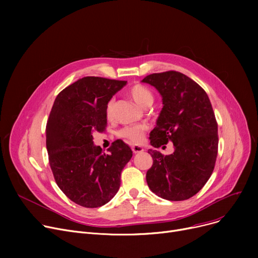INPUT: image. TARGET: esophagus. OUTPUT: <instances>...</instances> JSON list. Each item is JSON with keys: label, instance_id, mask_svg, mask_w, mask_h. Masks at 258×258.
<instances>
[{"label": "esophagus", "instance_id": "1", "mask_svg": "<svg viewBox=\"0 0 258 258\" xmlns=\"http://www.w3.org/2000/svg\"><path fill=\"white\" fill-rule=\"evenodd\" d=\"M132 151H133L134 154H139V153H142L144 150H143V147H141L139 145H133Z\"/></svg>", "mask_w": 258, "mask_h": 258}]
</instances>
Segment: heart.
I'll use <instances>...</instances> for the list:
<instances>
[{
    "instance_id": "b5f03b06",
    "label": "heart",
    "mask_w": 258,
    "mask_h": 258,
    "mask_svg": "<svg viewBox=\"0 0 258 258\" xmlns=\"http://www.w3.org/2000/svg\"><path fill=\"white\" fill-rule=\"evenodd\" d=\"M130 96L132 99L136 102L141 107H148L154 103L155 96L154 93L145 86L136 85L130 89ZM114 104L115 100L111 99L106 105L105 114L108 119L113 118L114 115ZM147 131V126L144 124H136V125H127L123 128H121L118 132V136L122 139L126 140L127 142L138 144L143 141L145 132Z\"/></svg>"
}]
</instances>
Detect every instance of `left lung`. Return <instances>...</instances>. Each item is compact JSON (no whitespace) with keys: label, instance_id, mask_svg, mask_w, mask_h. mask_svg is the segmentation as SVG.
Here are the masks:
<instances>
[{"label":"left lung","instance_id":"obj_1","mask_svg":"<svg viewBox=\"0 0 258 258\" xmlns=\"http://www.w3.org/2000/svg\"><path fill=\"white\" fill-rule=\"evenodd\" d=\"M142 83L155 87L163 107L151 132V144L159 148L173 143L174 152L164 156L148 151L154 163L146 182L158 197L184 201L194 197L209 180L218 156V123L208 95L196 81L177 72L154 73Z\"/></svg>","mask_w":258,"mask_h":258}]
</instances>
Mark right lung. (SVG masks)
Segmentation results:
<instances>
[{
	"label": "right lung",
	"instance_id": "right-lung-1",
	"mask_svg": "<svg viewBox=\"0 0 258 258\" xmlns=\"http://www.w3.org/2000/svg\"><path fill=\"white\" fill-rule=\"evenodd\" d=\"M125 85L87 76L63 89L53 103L46 126L49 163L60 190L77 205L103 206L119 190L131 147L116 140L105 154L93 143V133L105 130L106 105Z\"/></svg>",
	"mask_w": 258,
	"mask_h": 258
}]
</instances>
